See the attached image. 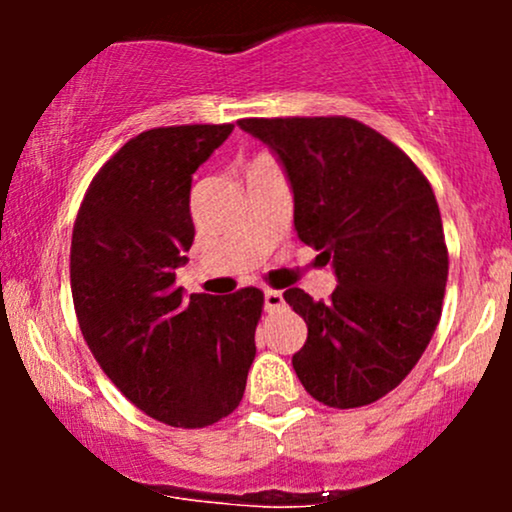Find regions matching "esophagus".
Returning a JSON list of instances; mask_svg holds the SVG:
<instances>
[{"mask_svg":"<svg viewBox=\"0 0 512 512\" xmlns=\"http://www.w3.org/2000/svg\"><path fill=\"white\" fill-rule=\"evenodd\" d=\"M279 308H284V293L274 289L264 291V310H267V313H274V310Z\"/></svg>","mask_w":512,"mask_h":512,"instance_id":"1","label":"esophagus"}]
</instances>
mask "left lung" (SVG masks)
Instances as JSON below:
<instances>
[{"instance_id":"obj_1","label":"left lung","mask_w":512,"mask_h":512,"mask_svg":"<svg viewBox=\"0 0 512 512\" xmlns=\"http://www.w3.org/2000/svg\"><path fill=\"white\" fill-rule=\"evenodd\" d=\"M238 125L284 163L298 238L332 260L339 281L327 303L284 291L308 325L293 354L298 380L334 409L378 402L419 363L443 310L448 245L431 182L397 144L351 117Z\"/></svg>"}]
</instances>
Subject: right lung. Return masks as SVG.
I'll list each match as a JSON object with an SVG mask.
<instances>
[{
    "label": "right lung",
    "instance_id": "1",
    "mask_svg": "<svg viewBox=\"0 0 512 512\" xmlns=\"http://www.w3.org/2000/svg\"><path fill=\"white\" fill-rule=\"evenodd\" d=\"M233 125L137 134L88 185L74 221L69 279L88 349L151 419L204 428L238 407L255 361L264 293L182 296L175 269L195 240L192 173Z\"/></svg>",
    "mask_w": 512,
    "mask_h": 512
}]
</instances>
